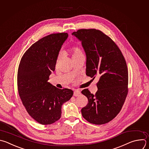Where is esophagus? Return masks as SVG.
<instances>
[{"instance_id": "1", "label": "esophagus", "mask_w": 149, "mask_h": 149, "mask_svg": "<svg viewBox=\"0 0 149 149\" xmlns=\"http://www.w3.org/2000/svg\"><path fill=\"white\" fill-rule=\"evenodd\" d=\"M81 95V92L78 90H75L74 92V96H78Z\"/></svg>"}]
</instances>
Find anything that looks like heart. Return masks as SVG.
<instances>
[{
	"label": "heart",
	"mask_w": 149,
	"mask_h": 149,
	"mask_svg": "<svg viewBox=\"0 0 149 149\" xmlns=\"http://www.w3.org/2000/svg\"><path fill=\"white\" fill-rule=\"evenodd\" d=\"M71 52H72V57L82 54V53L81 51V49L78 47H74L71 48ZM61 54L60 53L58 57H60L61 56Z\"/></svg>",
	"instance_id": "heart-1"
}]
</instances>
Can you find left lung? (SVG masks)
<instances>
[{"label": "left lung", "instance_id": "1", "mask_svg": "<svg viewBox=\"0 0 149 149\" xmlns=\"http://www.w3.org/2000/svg\"><path fill=\"white\" fill-rule=\"evenodd\" d=\"M72 35L81 42L85 53L86 75L100 77L95 95L88 89L81 92L88 100L82 115L91 123H107L119 113L128 92L126 61L115 42L100 30L80 29Z\"/></svg>", "mask_w": 149, "mask_h": 149}]
</instances>
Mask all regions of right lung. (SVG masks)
<instances>
[{
  "instance_id": "obj_1",
  "label": "right lung",
  "mask_w": 149,
  "mask_h": 149,
  "mask_svg": "<svg viewBox=\"0 0 149 149\" xmlns=\"http://www.w3.org/2000/svg\"><path fill=\"white\" fill-rule=\"evenodd\" d=\"M68 34H52L34 43L22 57L17 73L19 94L30 116L41 125L60 119L61 108L73 95L48 82L55 71L59 52Z\"/></svg>"
}]
</instances>
